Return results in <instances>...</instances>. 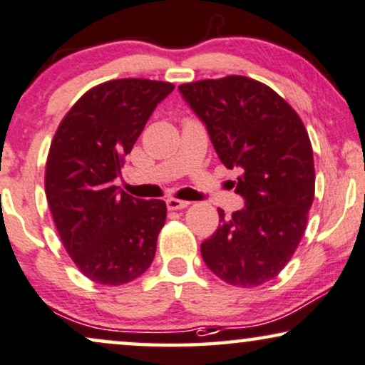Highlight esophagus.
<instances>
[{"mask_svg":"<svg viewBox=\"0 0 365 365\" xmlns=\"http://www.w3.org/2000/svg\"><path fill=\"white\" fill-rule=\"evenodd\" d=\"M188 205H190V202L178 200V198H168L167 200L168 210H183V208H187Z\"/></svg>","mask_w":365,"mask_h":365,"instance_id":"34e87169","label":"esophagus"}]
</instances>
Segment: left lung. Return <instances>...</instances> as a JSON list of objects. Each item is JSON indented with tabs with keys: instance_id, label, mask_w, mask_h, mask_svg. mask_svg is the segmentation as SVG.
I'll list each match as a JSON object with an SVG mask.
<instances>
[{
	"instance_id": "8db88e82",
	"label": "left lung",
	"mask_w": 365,
	"mask_h": 365,
	"mask_svg": "<svg viewBox=\"0 0 365 365\" xmlns=\"http://www.w3.org/2000/svg\"><path fill=\"white\" fill-rule=\"evenodd\" d=\"M178 91L207 126L220 162L239 170L242 210L225 217L200 245L218 279L257 287L292 259L307 225L315 192L312 145L295 110L269 86L232 75L180 85Z\"/></svg>"
}]
</instances>
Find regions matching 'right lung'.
I'll return each instance as SVG.
<instances>
[{
	"label": "right lung",
	"instance_id": "1",
	"mask_svg": "<svg viewBox=\"0 0 365 365\" xmlns=\"http://www.w3.org/2000/svg\"><path fill=\"white\" fill-rule=\"evenodd\" d=\"M173 88L143 78L101 83L71 106L51 142L48 205L71 260L96 284H128L153 262L167 205L128 195L115 178L153 110Z\"/></svg>",
	"mask_w": 365,
	"mask_h": 365
}]
</instances>
